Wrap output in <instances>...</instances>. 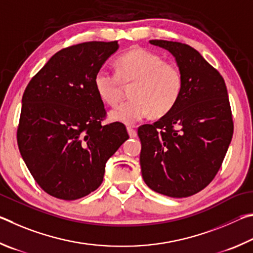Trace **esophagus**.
I'll use <instances>...</instances> for the list:
<instances>
[{"label": "esophagus", "mask_w": 253, "mask_h": 253, "mask_svg": "<svg viewBox=\"0 0 253 253\" xmlns=\"http://www.w3.org/2000/svg\"><path fill=\"white\" fill-rule=\"evenodd\" d=\"M126 130H127V133H129V135L131 136V138H135V136L138 135V133H136V131L132 126H127Z\"/></svg>", "instance_id": "34e87169"}]
</instances>
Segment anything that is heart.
Here are the masks:
<instances>
[{"instance_id":"obj_1","label":"heart","mask_w":253,"mask_h":253,"mask_svg":"<svg viewBox=\"0 0 253 253\" xmlns=\"http://www.w3.org/2000/svg\"><path fill=\"white\" fill-rule=\"evenodd\" d=\"M115 70L117 73L101 69L94 77L97 95L109 105L121 100L123 84H133L130 91L132 100L110 111L112 121L134 124L151 113L161 117L173 108L182 92L183 77L178 66L142 47L120 55Z\"/></svg>"}]
</instances>
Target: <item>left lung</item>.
Listing matches in <instances>:
<instances>
[{
  "mask_svg": "<svg viewBox=\"0 0 253 253\" xmlns=\"http://www.w3.org/2000/svg\"><path fill=\"white\" fill-rule=\"evenodd\" d=\"M150 43L175 57L183 88L169 112L138 129L141 172L153 191L187 198L214 179L231 142L233 121L227 86L218 71L188 44L165 40Z\"/></svg>",
  "mask_w": 253,
  "mask_h": 253,
  "instance_id": "8db88e82",
  "label": "left lung"
}]
</instances>
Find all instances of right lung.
Instances as JSON below:
<instances>
[{"label": "right lung", "mask_w": 253, "mask_h": 253, "mask_svg": "<svg viewBox=\"0 0 253 253\" xmlns=\"http://www.w3.org/2000/svg\"><path fill=\"white\" fill-rule=\"evenodd\" d=\"M118 41L84 42L55 53L22 97L17 145L37 183L50 196L77 200L100 187L105 163L129 139L122 123L101 124L94 77Z\"/></svg>", "instance_id": "1"}]
</instances>
